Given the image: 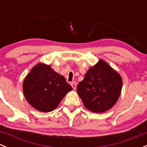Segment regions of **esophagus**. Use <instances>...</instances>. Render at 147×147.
I'll return each mask as SVG.
<instances>
[{
  "label": "esophagus",
  "instance_id": "obj_1",
  "mask_svg": "<svg viewBox=\"0 0 147 147\" xmlns=\"http://www.w3.org/2000/svg\"><path fill=\"white\" fill-rule=\"evenodd\" d=\"M71 86H72V87L73 88V90H75L77 87V83L76 82H75V81H73V82H71Z\"/></svg>",
  "mask_w": 147,
  "mask_h": 147
}]
</instances>
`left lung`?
<instances>
[{
  "label": "left lung",
  "instance_id": "left-lung-1",
  "mask_svg": "<svg viewBox=\"0 0 147 147\" xmlns=\"http://www.w3.org/2000/svg\"><path fill=\"white\" fill-rule=\"evenodd\" d=\"M122 79L117 72L102 60L88 69L77 92L86 108L96 113L109 110L119 99Z\"/></svg>",
  "mask_w": 147,
  "mask_h": 147
}]
</instances>
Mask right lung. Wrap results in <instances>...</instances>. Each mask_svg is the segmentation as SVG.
<instances>
[{
    "instance_id": "add662e5",
    "label": "right lung",
    "mask_w": 147,
    "mask_h": 147,
    "mask_svg": "<svg viewBox=\"0 0 147 147\" xmlns=\"http://www.w3.org/2000/svg\"><path fill=\"white\" fill-rule=\"evenodd\" d=\"M72 90L63 75L44 63H38L33 67L23 84L26 100L42 112L54 110L67 93Z\"/></svg>"
}]
</instances>
